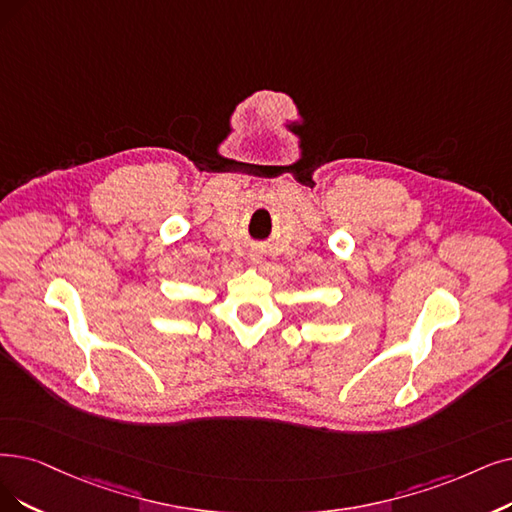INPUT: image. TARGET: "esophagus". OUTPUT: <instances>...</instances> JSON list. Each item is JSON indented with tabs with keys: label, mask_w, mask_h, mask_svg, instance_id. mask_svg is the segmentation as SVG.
<instances>
[{
	"label": "esophagus",
	"mask_w": 512,
	"mask_h": 512,
	"mask_svg": "<svg viewBox=\"0 0 512 512\" xmlns=\"http://www.w3.org/2000/svg\"><path fill=\"white\" fill-rule=\"evenodd\" d=\"M250 260H252V264H260V262H262V258H260L258 254H252V256H250Z\"/></svg>",
	"instance_id": "obj_1"
}]
</instances>
